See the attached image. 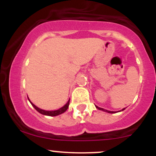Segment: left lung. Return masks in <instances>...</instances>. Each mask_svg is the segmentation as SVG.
<instances>
[{"label":"left lung","instance_id":"left-lung-1","mask_svg":"<svg viewBox=\"0 0 156 156\" xmlns=\"http://www.w3.org/2000/svg\"><path fill=\"white\" fill-rule=\"evenodd\" d=\"M95 106H96V108H98V109H99V110L104 111V112H108V113H111V114H114V113H115V112H111V111H108V110H105V109H104V108H100V107L97 106V105H95ZM123 110H125V108H123V109H122V111H123Z\"/></svg>","mask_w":156,"mask_h":156}]
</instances>
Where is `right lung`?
I'll return each instance as SVG.
<instances>
[{
  "mask_svg": "<svg viewBox=\"0 0 156 156\" xmlns=\"http://www.w3.org/2000/svg\"><path fill=\"white\" fill-rule=\"evenodd\" d=\"M28 100H29V99H28ZM30 103H31V105H33L34 108L37 111V112L40 113V114H44V115L51 116V117H54V116L59 115V114H62V113L65 112L66 111H67V109L68 108V107H69V101H68L67 103H66V104L64 105L63 107H62V108H61L59 109H58V110H55V111H45V110H42V109L39 108L38 107H37L35 105H34L31 101H30Z\"/></svg>",
  "mask_w": 156,
  "mask_h": 156,
  "instance_id": "obj_1",
  "label": "right lung"
}]
</instances>
